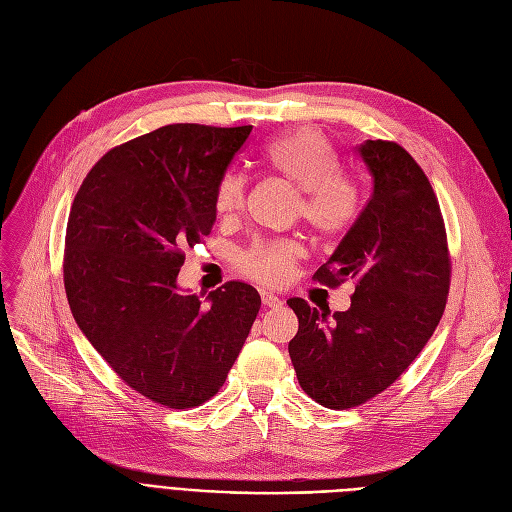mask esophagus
<instances>
[{"label":"esophagus","mask_w":512,"mask_h":512,"mask_svg":"<svg viewBox=\"0 0 512 512\" xmlns=\"http://www.w3.org/2000/svg\"><path fill=\"white\" fill-rule=\"evenodd\" d=\"M260 296H262V304L269 306V309H279V306L283 304V300L271 292H262Z\"/></svg>","instance_id":"obj_1"}]
</instances>
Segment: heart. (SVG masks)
I'll return each instance as SVG.
<instances>
[{"label": "heart", "mask_w": 512, "mask_h": 512, "mask_svg": "<svg viewBox=\"0 0 512 512\" xmlns=\"http://www.w3.org/2000/svg\"><path fill=\"white\" fill-rule=\"evenodd\" d=\"M271 172L300 191V214L313 231L338 237L349 231L359 212L361 195L355 180L338 172V157L315 128H296L271 138L260 151ZM245 199V178L239 172L220 176L214 191V210L220 218H235ZM302 248L294 239L256 241L237 256L239 271L258 283L279 285L292 275Z\"/></svg>", "instance_id": "heart-1"}]
</instances>
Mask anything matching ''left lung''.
<instances>
[{
	"label": "left lung",
	"instance_id": "obj_1",
	"mask_svg": "<svg viewBox=\"0 0 512 512\" xmlns=\"http://www.w3.org/2000/svg\"><path fill=\"white\" fill-rule=\"evenodd\" d=\"M374 180L367 206L313 275L355 281L351 309L330 315L290 298L298 334L290 357L302 391L330 410L357 407L391 386L420 355L445 311L449 264L439 201L397 142L357 147Z\"/></svg>",
	"mask_w": 512,
	"mask_h": 512
}]
</instances>
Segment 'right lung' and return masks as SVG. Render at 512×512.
I'll return each mask as SVG.
<instances>
[{
  "label": "right lung",
  "instance_id": "obj_1",
  "mask_svg": "<svg viewBox=\"0 0 512 512\" xmlns=\"http://www.w3.org/2000/svg\"><path fill=\"white\" fill-rule=\"evenodd\" d=\"M250 132L157 128L100 157L71 206L63 271L79 330L130 388L172 410L218 393L260 309L248 283H224L203 304L176 281Z\"/></svg>",
  "mask_w": 512,
  "mask_h": 512
}]
</instances>
